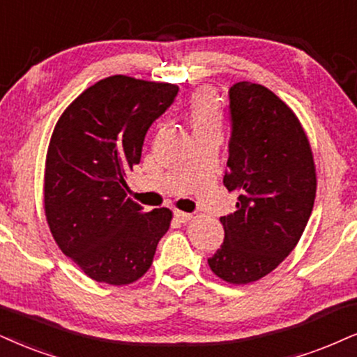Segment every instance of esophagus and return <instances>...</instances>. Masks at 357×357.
<instances>
[{
  "mask_svg": "<svg viewBox=\"0 0 357 357\" xmlns=\"http://www.w3.org/2000/svg\"><path fill=\"white\" fill-rule=\"evenodd\" d=\"M174 217L177 218L180 223H187V222H190V220H192V213H185V212H180V210H175Z\"/></svg>",
  "mask_w": 357,
  "mask_h": 357,
  "instance_id": "obj_1",
  "label": "esophagus"
}]
</instances>
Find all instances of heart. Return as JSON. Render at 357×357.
Returning a JSON list of instances; mask_svg holds the SVG:
<instances>
[{"label": "heart", "instance_id": "b5f03b06", "mask_svg": "<svg viewBox=\"0 0 357 357\" xmlns=\"http://www.w3.org/2000/svg\"><path fill=\"white\" fill-rule=\"evenodd\" d=\"M187 119L195 134L220 130L222 127V104L217 92L210 87H200L188 99Z\"/></svg>", "mask_w": 357, "mask_h": 357}]
</instances>
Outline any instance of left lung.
<instances>
[{
  "label": "left lung",
  "instance_id": "8db88e82",
  "mask_svg": "<svg viewBox=\"0 0 357 357\" xmlns=\"http://www.w3.org/2000/svg\"><path fill=\"white\" fill-rule=\"evenodd\" d=\"M230 94L231 137L223 185L238 193L220 218L225 240L208 265L231 284L258 281L293 252L316 197V167L301 122L275 92L243 81Z\"/></svg>",
  "mask_w": 357,
  "mask_h": 357
}]
</instances>
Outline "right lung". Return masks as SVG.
Wrapping results in <instances>:
<instances>
[{
	"instance_id": "obj_1",
	"label": "right lung",
	"mask_w": 357,
	"mask_h": 357,
	"mask_svg": "<svg viewBox=\"0 0 357 357\" xmlns=\"http://www.w3.org/2000/svg\"><path fill=\"white\" fill-rule=\"evenodd\" d=\"M177 92L169 82L119 74L87 87L57 121L46 155L44 213L61 252L92 280L137 281L169 230L170 210L144 212L127 199L126 175Z\"/></svg>"
}]
</instances>
